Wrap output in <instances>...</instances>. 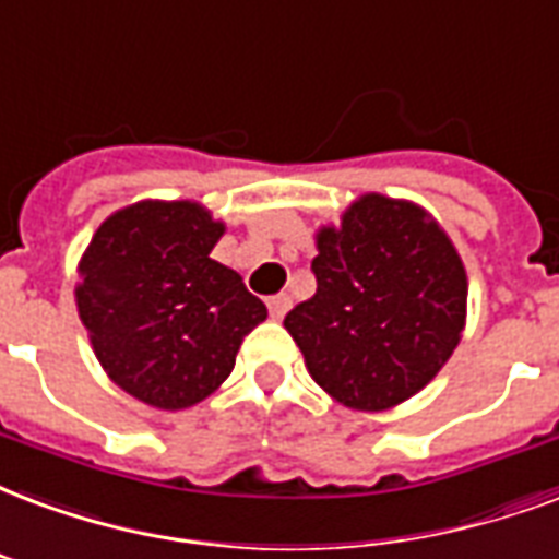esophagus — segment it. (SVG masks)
Segmentation results:
<instances>
[{"label":"esophagus","instance_id":"obj_1","mask_svg":"<svg viewBox=\"0 0 559 559\" xmlns=\"http://www.w3.org/2000/svg\"><path fill=\"white\" fill-rule=\"evenodd\" d=\"M289 305H293V301H289L287 293H278V296L266 298V308H270L272 319H284V313L289 310Z\"/></svg>","mask_w":559,"mask_h":559}]
</instances>
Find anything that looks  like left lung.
Segmentation results:
<instances>
[{"label":"left lung","instance_id":"obj_1","mask_svg":"<svg viewBox=\"0 0 559 559\" xmlns=\"http://www.w3.org/2000/svg\"><path fill=\"white\" fill-rule=\"evenodd\" d=\"M317 293L284 328L310 378L352 411H390L433 381L466 325L454 242L419 204L360 195L317 234Z\"/></svg>","mask_w":559,"mask_h":559}]
</instances>
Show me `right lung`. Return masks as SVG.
Returning a JSON list of instances; mask_svg holds the SVG:
<instances>
[{"label":"right lung","mask_w":559,"mask_h":559,"mask_svg":"<svg viewBox=\"0 0 559 559\" xmlns=\"http://www.w3.org/2000/svg\"><path fill=\"white\" fill-rule=\"evenodd\" d=\"M225 234L199 202L128 204L79 261L75 305L102 369L157 411H185L231 374L242 336L266 319L234 270L211 258Z\"/></svg>","instance_id":"1"}]
</instances>
